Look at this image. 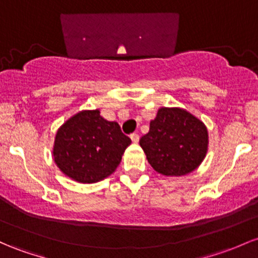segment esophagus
<instances>
[{"instance_id":"1","label":"esophagus","mask_w":258,"mask_h":258,"mask_svg":"<svg viewBox=\"0 0 258 258\" xmlns=\"http://www.w3.org/2000/svg\"><path fill=\"white\" fill-rule=\"evenodd\" d=\"M131 140L134 143H138V141H140V136L137 134H132L131 135Z\"/></svg>"}]
</instances>
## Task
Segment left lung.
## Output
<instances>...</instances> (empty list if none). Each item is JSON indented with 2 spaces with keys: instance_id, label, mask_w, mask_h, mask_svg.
Segmentation results:
<instances>
[{
  "instance_id": "8db88e82",
  "label": "left lung",
  "mask_w": 258,
  "mask_h": 258,
  "mask_svg": "<svg viewBox=\"0 0 258 258\" xmlns=\"http://www.w3.org/2000/svg\"><path fill=\"white\" fill-rule=\"evenodd\" d=\"M206 124L181 107H160L140 140L147 160L164 176H185L195 171L208 152Z\"/></svg>"
}]
</instances>
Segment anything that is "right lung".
Wrapping results in <instances>:
<instances>
[{"label":"right lung","mask_w":258,"mask_h":258,"mask_svg":"<svg viewBox=\"0 0 258 258\" xmlns=\"http://www.w3.org/2000/svg\"><path fill=\"white\" fill-rule=\"evenodd\" d=\"M131 140L100 110H82L58 127L52 147L57 168L79 183H95L115 172Z\"/></svg>","instance_id":"1"}]
</instances>
